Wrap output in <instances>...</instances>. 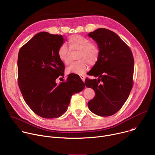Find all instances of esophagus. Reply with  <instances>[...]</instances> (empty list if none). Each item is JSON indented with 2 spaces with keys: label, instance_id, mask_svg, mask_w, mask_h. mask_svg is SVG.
Here are the masks:
<instances>
[{
  "label": "esophagus",
  "instance_id": "34e87169",
  "mask_svg": "<svg viewBox=\"0 0 155 155\" xmlns=\"http://www.w3.org/2000/svg\"><path fill=\"white\" fill-rule=\"evenodd\" d=\"M80 77L81 79L82 80V81H84V80H85V76L83 75H81Z\"/></svg>",
  "mask_w": 155,
  "mask_h": 155
}]
</instances>
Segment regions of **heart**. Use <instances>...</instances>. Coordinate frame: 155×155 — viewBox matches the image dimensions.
<instances>
[{
	"mask_svg": "<svg viewBox=\"0 0 155 155\" xmlns=\"http://www.w3.org/2000/svg\"><path fill=\"white\" fill-rule=\"evenodd\" d=\"M68 45L71 50H78L77 59H79L72 62L66 68V72L69 74H83L88 68V63L95 64L99 60L100 50L90 39L80 35H73L69 37ZM69 51L65 45L61 46L58 50L59 59L65 64L69 62Z\"/></svg>",
	"mask_w": 155,
	"mask_h": 155,
	"instance_id": "heart-1",
	"label": "heart"
}]
</instances>
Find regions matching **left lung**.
<instances>
[{
    "mask_svg": "<svg viewBox=\"0 0 155 155\" xmlns=\"http://www.w3.org/2000/svg\"><path fill=\"white\" fill-rule=\"evenodd\" d=\"M100 50L98 61L88 75L97 79L85 80L96 96L87 103L91 111L101 117L114 115L127 99L133 86L134 61L132 51L115 32L99 28L88 34Z\"/></svg>",
    "mask_w": 155,
    "mask_h": 155,
    "instance_id": "obj_1",
    "label": "left lung"
}]
</instances>
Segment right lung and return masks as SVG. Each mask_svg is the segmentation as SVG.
<instances>
[{
	"label": "right lung",
	"instance_id": "obj_1",
	"mask_svg": "<svg viewBox=\"0 0 155 155\" xmlns=\"http://www.w3.org/2000/svg\"><path fill=\"white\" fill-rule=\"evenodd\" d=\"M62 35L41 32L21 48L18 58V85L23 98L32 111L45 118H55L67 111L71 96L85 87L78 75L64 78V64L58 57L63 45Z\"/></svg>",
	"mask_w": 155,
	"mask_h": 155
}]
</instances>
